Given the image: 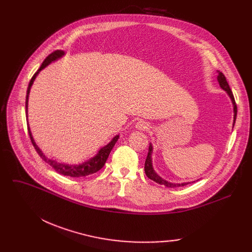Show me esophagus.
Listing matches in <instances>:
<instances>
[{
	"instance_id": "obj_1",
	"label": "esophagus",
	"mask_w": 252,
	"mask_h": 252,
	"mask_svg": "<svg viewBox=\"0 0 252 252\" xmlns=\"http://www.w3.org/2000/svg\"><path fill=\"white\" fill-rule=\"evenodd\" d=\"M136 127L138 129H147L149 127V125L146 122H144V121H139L136 124Z\"/></svg>"
}]
</instances>
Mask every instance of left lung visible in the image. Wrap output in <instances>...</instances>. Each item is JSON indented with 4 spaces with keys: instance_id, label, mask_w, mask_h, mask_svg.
Returning <instances> with one entry per match:
<instances>
[{
    "instance_id": "left-lung-1",
    "label": "left lung",
    "mask_w": 252,
    "mask_h": 252,
    "mask_svg": "<svg viewBox=\"0 0 252 252\" xmlns=\"http://www.w3.org/2000/svg\"><path fill=\"white\" fill-rule=\"evenodd\" d=\"M219 72V75H218V81L220 83V86L221 89H223L224 91H226L228 93V95L230 96V98L232 99V102H233V105H234V124H235V121H236V116H237V105H236V102H235V99H234V95L233 93L230 89V86L227 82L226 79V76H224V74L220 71H218ZM151 154H152V146L151 144L149 145V150H148V155L146 157V161H145V174H146V176L156 182L157 184L159 185H164L165 187H168V188H175V187H182V186H185V185H188L189 183H183V184H173V183H168L166 181H164L163 179H161L159 176H158L153 167H152V160H151Z\"/></svg>"
}]
</instances>
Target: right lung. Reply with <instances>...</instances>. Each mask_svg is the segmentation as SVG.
Wrapping results in <instances>:
<instances>
[{"instance_id": "obj_1", "label": "right lung", "mask_w": 252, "mask_h": 252, "mask_svg": "<svg viewBox=\"0 0 252 252\" xmlns=\"http://www.w3.org/2000/svg\"><path fill=\"white\" fill-rule=\"evenodd\" d=\"M64 54V52L61 51V50H56L54 52H52L51 54L45 59V61L42 63L41 67L38 68V70L32 75L31 82L29 84V88H28V93H26V100H25V109H26V115H28V103H29V95H30V91H31V87L32 86V83L34 81V78L36 77L37 73L41 71L43 68H45L47 65H49L52 61H54L58 58H60L62 55ZM28 129H29V134H30V138H31V141L33 145V147L35 149V151L37 152V154L41 156L42 159L47 162L48 164H50L53 168H54L57 173H59L60 175H63V176H67V177H72V178H79V177H86V176H89V175H92V174H95L97 173L98 170H100L106 160H107V158L112 150V148L114 147L115 143L117 142L119 136H115L112 141L108 144L106 145L105 147L101 148L98 152V154L93 157L92 159H90L89 161L83 163V164H78V165H70V164H65V163H59L57 162L56 160H53V159H49V158H47L43 152L39 150V148L36 146V144L34 143L33 141V138L32 136V133H31V129H30V126H28Z\"/></svg>"}]
</instances>
